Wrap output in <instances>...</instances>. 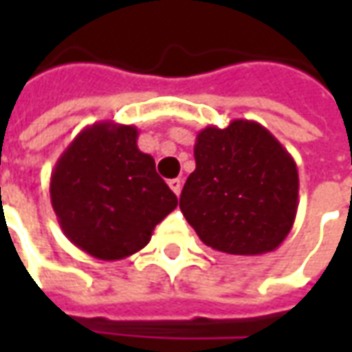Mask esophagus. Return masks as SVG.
<instances>
[{
	"label": "esophagus",
	"mask_w": 352,
	"mask_h": 352,
	"mask_svg": "<svg viewBox=\"0 0 352 352\" xmlns=\"http://www.w3.org/2000/svg\"><path fill=\"white\" fill-rule=\"evenodd\" d=\"M168 184H169V188L175 192L177 196H179V194H181V190H183V183H181V179H171Z\"/></svg>",
	"instance_id": "obj_1"
}]
</instances>
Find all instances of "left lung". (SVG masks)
Segmentation results:
<instances>
[{
  "label": "left lung",
  "instance_id": "8db88e82",
  "mask_svg": "<svg viewBox=\"0 0 352 352\" xmlns=\"http://www.w3.org/2000/svg\"><path fill=\"white\" fill-rule=\"evenodd\" d=\"M194 158L179 207L199 239L236 256L275 251L298 211V168L287 148L262 124L236 118L199 131Z\"/></svg>",
  "mask_w": 352,
  "mask_h": 352
}]
</instances>
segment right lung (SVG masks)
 I'll return each mask as SVG.
<instances>
[{"label":"right lung","instance_id":"1","mask_svg":"<svg viewBox=\"0 0 352 352\" xmlns=\"http://www.w3.org/2000/svg\"><path fill=\"white\" fill-rule=\"evenodd\" d=\"M135 126L96 122L80 131L50 175V201L65 237L100 260L141 251L177 207Z\"/></svg>","mask_w":352,"mask_h":352}]
</instances>
